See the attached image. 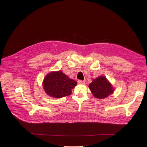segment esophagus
<instances>
[{"instance_id": "1", "label": "esophagus", "mask_w": 147, "mask_h": 147, "mask_svg": "<svg viewBox=\"0 0 147 147\" xmlns=\"http://www.w3.org/2000/svg\"><path fill=\"white\" fill-rule=\"evenodd\" d=\"M78 83L80 84H84L86 82L84 81H82V80H78Z\"/></svg>"}]
</instances>
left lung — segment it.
I'll return each instance as SVG.
<instances>
[{"instance_id":"obj_1","label":"left lung","mask_w":147,"mask_h":147,"mask_svg":"<svg viewBox=\"0 0 147 147\" xmlns=\"http://www.w3.org/2000/svg\"><path fill=\"white\" fill-rule=\"evenodd\" d=\"M92 95L96 98L103 99L113 93L114 89L105 77L99 76L89 84Z\"/></svg>"}]
</instances>
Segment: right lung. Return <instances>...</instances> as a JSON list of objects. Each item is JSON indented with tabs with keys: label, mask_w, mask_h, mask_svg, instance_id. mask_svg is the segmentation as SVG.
Returning a JSON list of instances; mask_svg holds the SVG:
<instances>
[{
	"label": "right lung",
	"mask_w": 147,
	"mask_h": 147,
	"mask_svg": "<svg viewBox=\"0 0 147 147\" xmlns=\"http://www.w3.org/2000/svg\"><path fill=\"white\" fill-rule=\"evenodd\" d=\"M42 84L47 95L55 98H60L70 95L71 90L77 83L60 70L47 74Z\"/></svg>",
	"instance_id": "right-lung-1"
}]
</instances>
